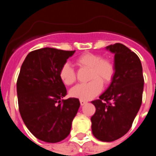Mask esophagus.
Masks as SVG:
<instances>
[{
	"label": "esophagus",
	"instance_id": "1",
	"mask_svg": "<svg viewBox=\"0 0 156 156\" xmlns=\"http://www.w3.org/2000/svg\"><path fill=\"white\" fill-rule=\"evenodd\" d=\"M80 105L82 106L84 105H86V104H87V101L85 100H83V99H80Z\"/></svg>",
	"mask_w": 156,
	"mask_h": 156
}]
</instances>
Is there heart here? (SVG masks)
I'll use <instances>...</instances> for the list:
<instances>
[{
  "mask_svg": "<svg viewBox=\"0 0 156 156\" xmlns=\"http://www.w3.org/2000/svg\"><path fill=\"white\" fill-rule=\"evenodd\" d=\"M76 62L80 68L89 69L87 83H81L73 87L69 94L72 97L89 100L101 91L104 84H108L113 79L115 67L109 58H103L100 54L87 52L77 57ZM59 77L64 84L69 86L76 80V71L69 63H65L59 70Z\"/></svg>",
  "mask_w": 156,
  "mask_h": 156,
  "instance_id": "b5f03b06",
  "label": "heart"
}]
</instances>
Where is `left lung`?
<instances>
[{"mask_svg":"<svg viewBox=\"0 0 156 156\" xmlns=\"http://www.w3.org/2000/svg\"><path fill=\"white\" fill-rule=\"evenodd\" d=\"M106 48L115 54V73L108 89L91 101L96 108L91 129L96 138L111 142L132 126L142 102L144 76L140 58L127 47L116 43Z\"/></svg>","mask_w":156,"mask_h":156,"instance_id":"8db88e82","label":"left lung"}]
</instances>
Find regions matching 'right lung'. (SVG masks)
Returning <instances> with one entry per match:
<instances>
[{
    "instance_id": "1",
    "label": "right lung",
    "mask_w": 156,
    "mask_h": 156,
    "mask_svg": "<svg viewBox=\"0 0 156 156\" xmlns=\"http://www.w3.org/2000/svg\"><path fill=\"white\" fill-rule=\"evenodd\" d=\"M75 51L44 48L25 58L17 80L19 109L25 125L39 140L57 143L68 137L80 103L67 94L59 70Z\"/></svg>"
}]
</instances>
